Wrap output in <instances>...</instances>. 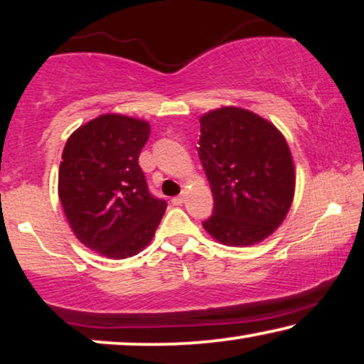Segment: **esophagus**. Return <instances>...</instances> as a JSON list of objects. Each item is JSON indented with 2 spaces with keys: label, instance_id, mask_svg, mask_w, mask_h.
Returning <instances> with one entry per match:
<instances>
[{
  "label": "esophagus",
  "instance_id": "esophagus-1",
  "mask_svg": "<svg viewBox=\"0 0 364 364\" xmlns=\"http://www.w3.org/2000/svg\"><path fill=\"white\" fill-rule=\"evenodd\" d=\"M183 202H186V196H177V197L172 198L173 205H182Z\"/></svg>",
  "mask_w": 364,
  "mask_h": 364
}]
</instances>
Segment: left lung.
<instances>
[{
  "label": "left lung",
  "mask_w": 364,
  "mask_h": 364,
  "mask_svg": "<svg viewBox=\"0 0 364 364\" xmlns=\"http://www.w3.org/2000/svg\"><path fill=\"white\" fill-rule=\"evenodd\" d=\"M197 151L215 205L202 223L210 237L227 247L270 237L295 196V166L283 134L255 112L223 106L200 117Z\"/></svg>",
  "instance_id": "8db88e82"
}]
</instances>
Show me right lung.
<instances>
[{
	"instance_id": "right-lung-1",
	"label": "right lung",
	"mask_w": 364,
	"mask_h": 364,
	"mask_svg": "<svg viewBox=\"0 0 364 364\" xmlns=\"http://www.w3.org/2000/svg\"><path fill=\"white\" fill-rule=\"evenodd\" d=\"M151 126L144 119L102 114L69 136L58 193L77 240L122 260L151 243L167 203L149 193L139 154Z\"/></svg>"
}]
</instances>
